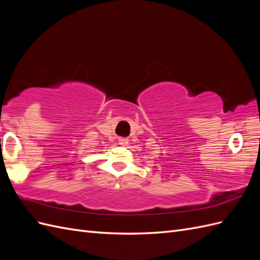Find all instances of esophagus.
Returning <instances> with one entry per match:
<instances>
[{"instance_id":"esophagus-1","label":"esophagus","mask_w":260,"mask_h":260,"mask_svg":"<svg viewBox=\"0 0 260 260\" xmlns=\"http://www.w3.org/2000/svg\"><path fill=\"white\" fill-rule=\"evenodd\" d=\"M118 142H119V144H121V145H127L129 143V139L119 138V139H118Z\"/></svg>"}]
</instances>
